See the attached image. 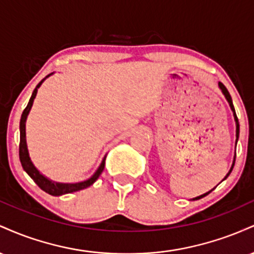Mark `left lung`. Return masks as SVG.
<instances>
[{
  "label": "left lung",
  "mask_w": 254,
  "mask_h": 254,
  "mask_svg": "<svg viewBox=\"0 0 254 254\" xmlns=\"http://www.w3.org/2000/svg\"><path fill=\"white\" fill-rule=\"evenodd\" d=\"M218 87H220V89L222 90V93H223V95L224 97H226V99H227V101H228L229 103V106H230V109H232V111H233V115H234V119H235V124H237V142H238V138H239V121H238V117H237V113H235V109H234V105H233V101H232V97H230V94H229V92L228 90H227V88L226 87H224V84L223 83H221V82H218ZM235 145H237V143H235ZM235 156H237V154H235ZM235 156H234V161H233V165H232V168H230L229 170V172H228V174H227L226 177H224V179H227V177L229 176L230 174V172H232V170H233V167H234V164H235ZM223 179V180H224ZM215 189V188H214ZM214 189H212V190H214ZM211 190V191H212ZM211 191H209V192H206V193H204V194H202V196H199V197H196L194 198V199H199V198H203L204 196H206V194H209L210 193Z\"/></svg>",
  "instance_id": "1"
}]
</instances>
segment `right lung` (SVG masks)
<instances>
[{"mask_svg":"<svg viewBox=\"0 0 254 254\" xmlns=\"http://www.w3.org/2000/svg\"><path fill=\"white\" fill-rule=\"evenodd\" d=\"M50 75H52V74H49L46 77H49ZM46 77H44L43 80L37 84V87L34 88L33 93H32V97L30 99V101H28L27 106H26V109L24 110V112H22V115H21V119H20L19 157H20V162H21V166H22V168H24V171L32 178V179H33V182L36 183L43 191H45L46 193L51 194V196H61V194L71 193V192L83 190V189L88 188V186L92 185V184L98 179L99 176L103 173V171L105 168V159H106V156H105L103 161H101V164H100V166H99L97 172H95V173L93 174V176L90 177L88 180H84V182L75 183V184H62V183L52 182V180L48 179L46 177H44L43 174L37 170L36 166L32 164V161L30 159V154H28V149H27V143H26V119H27V116H28V113H30L32 105H33V101H34V98H36V95H37L38 88H39L40 84L44 82V80H45Z\"/></svg>","mask_w":254,"mask_h":254,"instance_id":"1","label":"right lung"}]
</instances>
